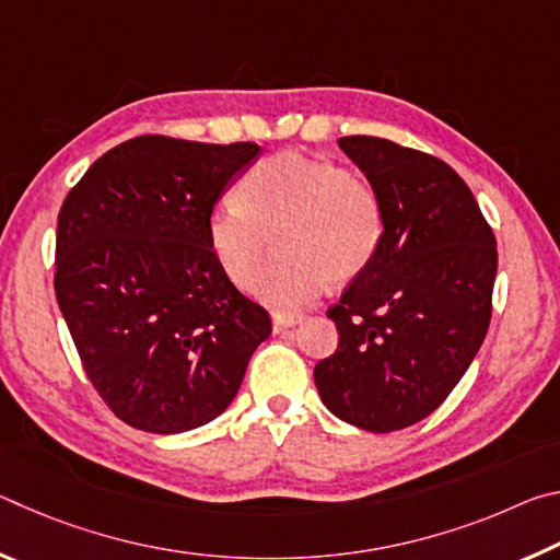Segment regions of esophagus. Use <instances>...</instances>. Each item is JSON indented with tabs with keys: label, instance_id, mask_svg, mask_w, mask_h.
Returning <instances> with one entry per match:
<instances>
[{
	"label": "esophagus",
	"instance_id": "1",
	"mask_svg": "<svg viewBox=\"0 0 560 560\" xmlns=\"http://www.w3.org/2000/svg\"><path fill=\"white\" fill-rule=\"evenodd\" d=\"M303 318H306V316L299 314V311H273V314H271L273 328H277V330H283V328H293V326H299Z\"/></svg>",
	"mask_w": 560,
	"mask_h": 560
}]
</instances>
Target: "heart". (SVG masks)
<instances>
[{
	"mask_svg": "<svg viewBox=\"0 0 560 560\" xmlns=\"http://www.w3.org/2000/svg\"><path fill=\"white\" fill-rule=\"evenodd\" d=\"M236 197L207 214V244L226 279L246 287L277 233L280 257L252 282L271 306L314 301L328 281L355 279L381 249L383 200L353 170L287 150L254 165Z\"/></svg>",
	"mask_w": 560,
	"mask_h": 560,
	"instance_id": "obj_1",
	"label": "heart"
}]
</instances>
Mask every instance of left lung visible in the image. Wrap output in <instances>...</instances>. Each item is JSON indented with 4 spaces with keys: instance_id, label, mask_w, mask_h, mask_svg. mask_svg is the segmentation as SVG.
I'll return each mask as SVG.
<instances>
[{
    "instance_id": "obj_1",
    "label": "left lung",
    "mask_w": 560,
    "mask_h": 560,
    "mask_svg": "<svg viewBox=\"0 0 560 560\" xmlns=\"http://www.w3.org/2000/svg\"><path fill=\"white\" fill-rule=\"evenodd\" d=\"M338 145L383 200L373 261L328 308L338 350L314 371L330 412L395 432L438 410L485 343L497 240L467 183L442 160L385 138Z\"/></svg>"
}]
</instances>
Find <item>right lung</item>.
Instances as JSON below:
<instances>
[{
    "mask_svg": "<svg viewBox=\"0 0 560 560\" xmlns=\"http://www.w3.org/2000/svg\"><path fill=\"white\" fill-rule=\"evenodd\" d=\"M254 143L140 136L93 163L59 212L56 301L89 381L130 428L220 417L271 334L207 244V214Z\"/></svg>",
    "mask_w": 560,
    "mask_h": 560,
    "instance_id": "obj_1",
    "label": "right lung"
}]
</instances>
